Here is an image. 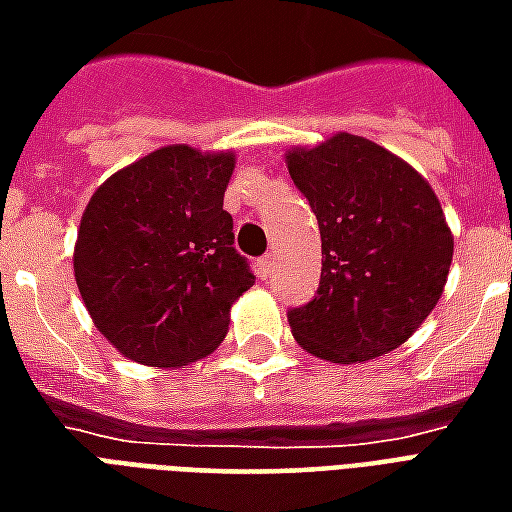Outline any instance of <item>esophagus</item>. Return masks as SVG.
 I'll return each mask as SVG.
<instances>
[{
    "instance_id": "obj_1",
    "label": "esophagus",
    "mask_w": 512,
    "mask_h": 512,
    "mask_svg": "<svg viewBox=\"0 0 512 512\" xmlns=\"http://www.w3.org/2000/svg\"><path fill=\"white\" fill-rule=\"evenodd\" d=\"M257 277L260 279H271L274 277V257L271 255H266V257H260V260H257Z\"/></svg>"
}]
</instances>
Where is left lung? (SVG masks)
Instances as JSON below:
<instances>
[{
  "label": "left lung",
  "mask_w": 512,
  "mask_h": 512,
  "mask_svg": "<svg viewBox=\"0 0 512 512\" xmlns=\"http://www.w3.org/2000/svg\"><path fill=\"white\" fill-rule=\"evenodd\" d=\"M288 172L321 227L318 296L288 312L296 343L326 362L403 345L441 299L452 233L417 169L365 136L288 150Z\"/></svg>",
  "instance_id": "8db88e82"
}]
</instances>
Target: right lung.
<instances>
[{"label":"right lung","mask_w":512,"mask_h":512,"mask_svg":"<svg viewBox=\"0 0 512 512\" xmlns=\"http://www.w3.org/2000/svg\"><path fill=\"white\" fill-rule=\"evenodd\" d=\"M233 169V153L167 145L115 172L84 208L76 285L98 332L139 365L216 351L233 301L255 285L222 208Z\"/></svg>","instance_id":"1"}]
</instances>
